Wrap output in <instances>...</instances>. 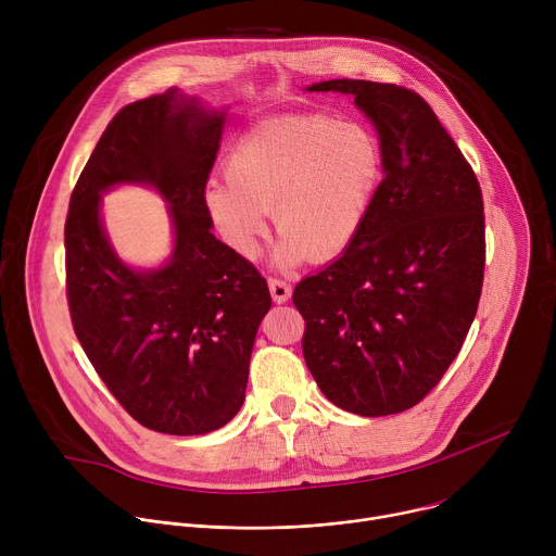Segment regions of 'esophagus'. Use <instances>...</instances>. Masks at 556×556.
I'll return each mask as SVG.
<instances>
[{"label":"esophagus","mask_w":556,"mask_h":556,"mask_svg":"<svg viewBox=\"0 0 556 556\" xmlns=\"http://www.w3.org/2000/svg\"><path fill=\"white\" fill-rule=\"evenodd\" d=\"M268 288H270V294H273V299H275L277 303H286V301L290 299V294H292L290 283L283 281V279H277V277H270V279H268Z\"/></svg>","instance_id":"obj_1"}]
</instances>
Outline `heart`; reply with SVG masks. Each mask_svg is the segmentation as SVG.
Wrapping results in <instances>:
<instances>
[{"instance_id":"obj_1","label":"heart","mask_w":556,"mask_h":556,"mask_svg":"<svg viewBox=\"0 0 556 556\" xmlns=\"http://www.w3.org/2000/svg\"><path fill=\"white\" fill-rule=\"evenodd\" d=\"M382 178V147L354 121L277 116L253 125L204 187V206L226 244L255 257L273 208L275 262H326L358 235Z\"/></svg>"}]
</instances>
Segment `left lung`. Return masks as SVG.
Returning a JSON list of instances; mask_svg holds the SVG:
<instances>
[{"mask_svg": "<svg viewBox=\"0 0 556 556\" xmlns=\"http://www.w3.org/2000/svg\"><path fill=\"white\" fill-rule=\"evenodd\" d=\"M382 147V182L343 255L296 283L303 358L326 399L365 416L418 405L455 361L478 312L486 242L475 172L414 90L334 81Z\"/></svg>", "mask_w": 556, "mask_h": 556, "instance_id": "8db88e82", "label": "left lung"}]
</instances>
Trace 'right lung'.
Returning <instances> with one entry per match:
<instances>
[{"instance_id":"add662e5","label":"right lung","mask_w":556,"mask_h":556,"mask_svg":"<svg viewBox=\"0 0 556 556\" xmlns=\"http://www.w3.org/2000/svg\"><path fill=\"white\" fill-rule=\"evenodd\" d=\"M224 129L176 88L125 105L70 198L65 290L72 326L101 380L142 427L211 433L244 405L251 352L273 299L260 270L219 242L204 187ZM147 184L170 204L175 251L161 269H129L109 244L100 195Z\"/></svg>"}]
</instances>
